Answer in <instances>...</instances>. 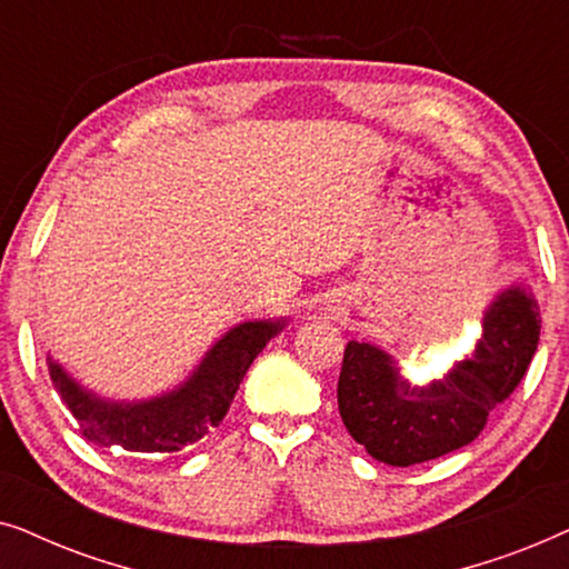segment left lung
I'll list each match as a JSON object with an SVG mask.
<instances>
[{
  "mask_svg": "<svg viewBox=\"0 0 569 569\" xmlns=\"http://www.w3.org/2000/svg\"><path fill=\"white\" fill-rule=\"evenodd\" d=\"M541 315L533 293L510 286L483 312L468 359L439 380L411 385L388 351L348 340L338 380V411L348 435L375 460L413 466L463 448L510 398L539 348Z\"/></svg>",
  "mask_w": 569,
  "mask_h": 569,
  "instance_id": "obj_1",
  "label": "left lung"
}]
</instances>
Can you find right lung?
<instances>
[{"mask_svg":"<svg viewBox=\"0 0 569 569\" xmlns=\"http://www.w3.org/2000/svg\"><path fill=\"white\" fill-rule=\"evenodd\" d=\"M286 328V320H252L231 328L179 388L148 400H106L82 388L49 356V377L82 437L127 452H177L223 421L249 363Z\"/></svg>","mask_w":569,"mask_h":569,"instance_id":"add662e5","label":"right lung"}]
</instances>
